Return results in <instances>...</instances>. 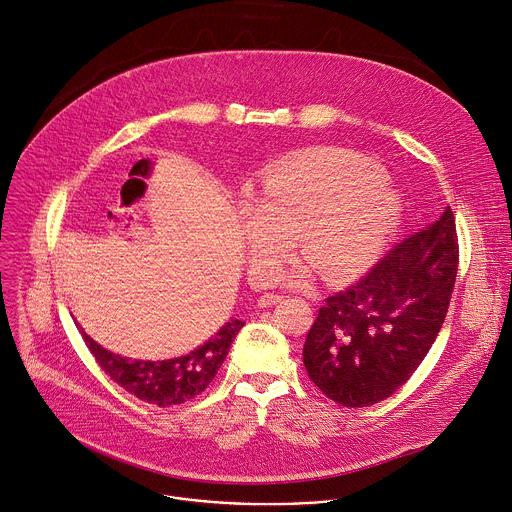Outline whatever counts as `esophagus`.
I'll list each match as a JSON object with an SVG mask.
<instances>
[{
  "mask_svg": "<svg viewBox=\"0 0 512 512\" xmlns=\"http://www.w3.org/2000/svg\"><path fill=\"white\" fill-rule=\"evenodd\" d=\"M285 299V295H279V293H263L261 297H259V305L261 307H271V305H275V303H281Z\"/></svg>",
  "mask_w": 512,
  "mask_h": 512,
  "instance_id": "34e87169",
  "label": "esophagus"
}]
</instances>
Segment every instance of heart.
Segmentation results:
<instances>
[{
    "mask_svg": "<svg viewBox=\"0 0 512 512\" xmlns=\"http://www.w3.org/2000/svg\"><path fill=\"white\" fill-rule=\"evenodd\" d=\"M400 201L372 160L313 148L267 170L259 197L241 199L251 275L265 283L301 233L303 253L327 281L368 269L394 233Z\"/></svg>",
    "mask_w": 512,
    "mask_h": 512,
    "instance_id": "heart-1",
    "label": "heart"
}]
</instances>
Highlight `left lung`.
I'll use <instances>...</instances> for the list:
<instances>
[{
	"label": "left lung",
	"instance_id": "1",
	"mask_svg": "<svg viewBox=\"0 0 512 512\" xmlns=\"http://www.w3.org/2000/svg\"><path fill=\"white\" fill-rule=\"evenodd\" d=\"M458 271L448 207L354 285L329 295L303 346L311 382L333 402L366 408L390 398L422 364L444 323Z\"/></svg>",
	"mask_w": 512,
	"mask_h": 512
}]
</instances>
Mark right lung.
<instances>
[{
	"instance_id": "1",
	"label": "right lung",
	"mask_w": 512,
	"mask_h": 512,
	"mask_svg": "<svg viewBox=\"0 0 512 512\" xmlns=\"http://www.w3.org/2000/svg\"><path fill=\"white\" fill-rule=\"evenodd\" d=\"M243 325V321L233 319L223 325V329L215 333L199 350L162 362L126 360L100 348L86 333H82V337L90 354L94 356L98 366L110 376V380H114L128 394L136 396L142 402L168 408L185 404L205 392V388L213 382L217 370L225 362L233 337Z\"/></svg>"
}]
</instances>
